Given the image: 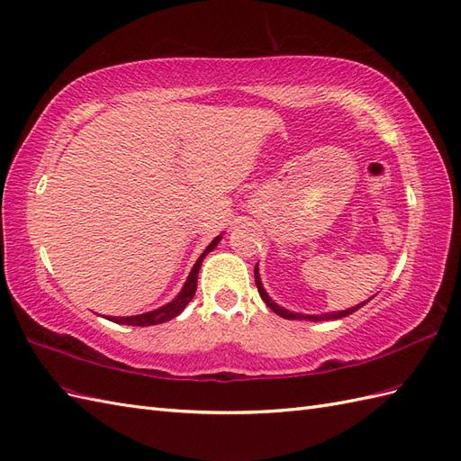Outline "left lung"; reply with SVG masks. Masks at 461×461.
<instances>
[{
  "label": "left lung",
  "mask_w": 461,
  "mask_h": 461,
  "mask_svg": "<svg viewBox=\"0 0 461 461\" xmlns=\"http://www.w3.org/2000/svg\"><path fill=\"white\" fill-rule=\"evenodd\" d=\"M254 279H256V287H258V294H260V297L264 299V303L266 305L272 309L274 312H277L279 317H284V319H289V321H294V319H303V321H330V319H342V317H348V315H352L354 311H357L360 307H364L367 301H364V303H360V305L357 307H352V309H348V311H340V312H327V315H299V312H291V311H287V309H282L279 305H276V303L267 297V294L264 291V287H262V282H260V276H258V266L254 267Z\"/></svg>",
  "instance_id": "left-lung-1"
}]
</instances>
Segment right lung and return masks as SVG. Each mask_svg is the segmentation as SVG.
<instances>
[{"label":"right lung","mask_w":461,"mask_h":461,"mask_svg":"<svg viewBox=\"0 0 461 461\" xmlns=\"http://www.w3.org/2000/svg\"><path fill=\"white\" fill-rule=\"evenodd\" d=\"M219 240H221V237H217L215 240H212L205 249V252L199 256V260L195 262L194 269H192V272H189V277H187L184 289L179 291V295L172 303H167V305L156 309V311L144 312V315H137V317H109V321L119 322V324H131V327H150V324H160V322H166V321L177 317L179 312H182L187 307V303L194 299L195 291H197V274H199L201 262H203V258L212 249H215V246L219 244Z\"/></svg>","instance_id":"add662e5"}]
</instances>
